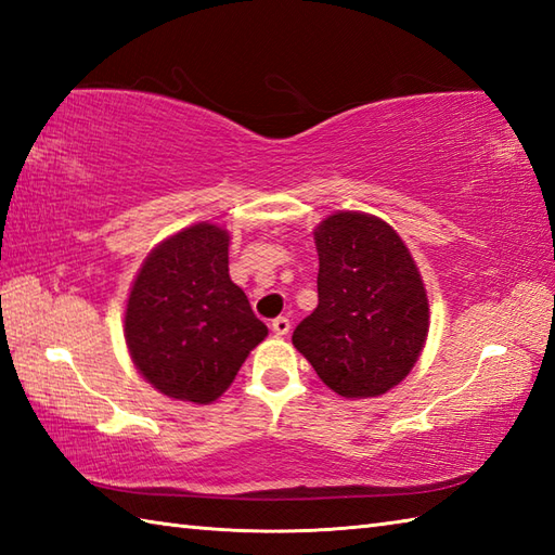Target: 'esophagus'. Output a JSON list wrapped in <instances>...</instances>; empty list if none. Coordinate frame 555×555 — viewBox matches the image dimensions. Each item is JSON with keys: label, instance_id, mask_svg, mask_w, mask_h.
<instances>
[{"label": "esophagus", "instance_id": "1", "mask_svg": "<svg viewBox=\"0 0 555 555\" xmlns=\"http://www.w3.org/2000/svg\"><path fill=\"white\" fill-rule=\"evenodd\" d=\"M271 332L276 336H286L291 332V320L288 317H276L274 322H271Z\"/></svg>", "mask_w": 555, "mask_h": 555}]
</instances>
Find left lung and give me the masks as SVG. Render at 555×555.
<instances>
[{"label": "left lung", "mask_w": 555, "mask_h": 555, "mask_svg": "<svg viewBox=\"0 0 555 555\" xmlns=\"http://www.w3.org/2000/svg\"><path fill=\"white\" fill-rule=\"evenodd\" d=\"M317 308L296 346L320 379L346 398L382 396L415 367L429 302L415 259L386 221L338 211L314 231Z\"/></svg>", "instance_id": "obj_1"}]
</instances>
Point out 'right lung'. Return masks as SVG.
Returning a JSON list of instances; mask_svg holds the SVG:
<instances>
[{
    "mask_svg": "<svg viewBox=\"0 0 555 555\" xmlns=\"http://www.w3.org/2000/svg\"><path fill=\"white\" fill-rule=\"evenodd\" d=\"M135 367L164 396L211 403L267 336L229 276V233L195 223L150 253L126 308Z\"/></svg>",
    "mask_w": 555,
    "mask_h": 555,
    "instance_id": "1",
    "label": "right lung"
}]
</instances>
